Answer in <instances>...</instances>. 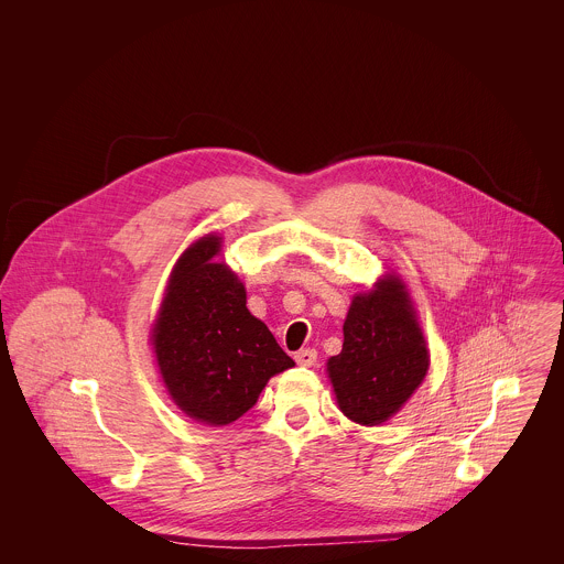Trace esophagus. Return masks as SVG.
<instances>
[{
	"mask_svg": "<svg viewBox=\"0 0 564 564\" xmlns=\"http://www.w3.org/2000/svg\"><path fill=\"white\" fill-rule=\"evenodd\" d=\"M295 364L297 366H315V361H317V350L315 349H302L297 350L294 355Z\"/></svg>",
	"mask_w": 564,
	"mask_h": 564,
	"instance_id": "1",
	"label": "esophagus"
}]
</instances>
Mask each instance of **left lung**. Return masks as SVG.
<instances>
[{"mask_svg":"<svg viewBox=\"0 0 564 564\" xmlns=\"http://www.w3.org/2000/svg\"><path fill=\"white\" fill-rule=\"evenodd\" d=\"M343 350L327 359L338 408L352 423L375 427L400 412L430 370L416 311L395 274L357 294L343 325Z\"/></svg>","mask_w":564,"mask_h":564,"instance_id":"8db88e82","label":"left lung"}]
</instances>
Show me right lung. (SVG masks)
Here are the masks:
<instances>
[{
    "mask_svg": "<svg viewBox=\"0 0 564 564\" xmlns=\"http://www.w3.org/2000/svg\"><path fill=\"white\" fill-rule=\"evenodd\" d=\"M219 242L207 235L180 256L152 327L166 393L189 419L214 427L241 419L272 376L294 368L247 311L239 276L214 262Z\"/></svg>",
    "mask_w": 564,
    "mask_h": 564,
    "instance_id": "add662e5",
    "label": "right lung"
}]
</instances>
